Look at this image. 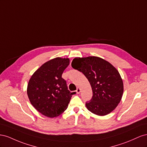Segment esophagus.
Wrapping results in <instances>:
<instances>
[{
    "instance_id": "obj_1",
    "label": "esophagus",
    "mask_w": 147,
    "mask_h": 147,
    "mask_svg": "<svg viewBox=\"0 0 147 147\" xmlns=\"http://www.w3.org/2000/svg\"><path fill=\"white\" fill-rule=\"evenodd\" d=\"M81 91V90L80 88H79V87H78V88H77V89H76V92H77V94H80Z\"/></svg>"
}]
</instances>
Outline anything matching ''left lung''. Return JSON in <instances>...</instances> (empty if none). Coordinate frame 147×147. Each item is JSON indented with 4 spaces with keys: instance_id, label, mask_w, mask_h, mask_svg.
<instances>
[{
    "instance_id": "left-lung-1",
    "label": "left lung",
    "mask_w": 147,
    "mask_h": 147,
    "mask_svg": "<svg viewBox=\"0 0 147 147\" xmlns=\"http://www.w3.org/2000/svg\"><path fill=\"white\" fill-rule=\"evenodd\" d=\"M71 66L82 72L93 92L86 102L87 108L98 116L111 113L118 106L123 94V82L119 72L110 63L97 57L75 58Z\"/></svg>"
}]
</instances>
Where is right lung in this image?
<instances>
[{
  "mask_svg": "<svg viewBox=\"0 0 147 147\" xmlns=\"http://www.w3.org/2000/svg\"><path fill=\"white\" fill-rule=\"evenodd\" d=\"M69 65L68 58H55L45 63L33 74L27 94L32 105L43 115L54 118L68 108L72 95L61 76Z\"/></svg>",
  "mask_w": 147,
  "mask_h": 147,
  "instance_id": "obj_1",
  "label": "right lung"
}]
</instances>
